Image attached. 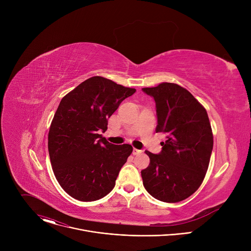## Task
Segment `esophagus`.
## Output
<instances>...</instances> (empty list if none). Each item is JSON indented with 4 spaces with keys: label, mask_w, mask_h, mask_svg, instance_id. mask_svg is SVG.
<instances>
[{
    "label": "esophagus",
    "mask_w": 251,
    "mask_h": 251,
    "mask_svg": "<svg viewBox=\"0 0 251 251\" xmlns=\"http://www.w3.org/2000/svg\"><path fill=\"white\" fill-rule=\"evenodd\" d=\"M143 151L142 150H139V149H136V148H134L133 149V155H138V154H141Z\"/></svg>",
    "instance_id": "esophagus-1"
}]
</instances>
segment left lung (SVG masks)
<instances>
[{"label": "left lung", "instance_id": "8db88e82", "mask_svg": "<svg viewBox=\"0 0 251 251\" xmlns=\"http://www.w3.org/2000/svg\"><path fill=\"white\" fill-rule=\"evenodd\" d=\"M142 90L154 97L156 132L167 138L159 155L145 151L150 164L141 171L143 185L159 201H184L200 188L208 168L213 136L206 110L176 83L163 82Z\"/></svg>", "mask_w": 251, "mask_h": 251}]
</instances>
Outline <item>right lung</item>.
Wrapping results in <instances>:
<instances>
[{
	"mask_svg": "<svg viewBox=\"0 0 251 251\" xmlns=\"http://www.w3.org/2000/svg\"><path fill=\"white\" fill-rule=\"evenodd\" d=\"M135 91L93 76L61 99L50 127L48 146L56 180L70 197L93 201L113 190L133 148L113 145L99 133L107 130L108 118Z\"/></svg>",
	"mask_w": 251,
	"mask_h": 251,
	"instance_id": "right-lung-1",
	"label": "right lung"
}]
</instances>
